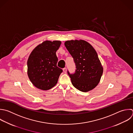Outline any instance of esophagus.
<instances>
[{"mask_svg":"<svg viewBox=\"0 0 133 133\" xmlns=\"http://www.w3.org/2000/svg\"><path fill=\"white\" fill-rule=\"evenodd\" d=\"M63 71L64 73H66V68H64L63 69Z\"/></svg>","mask_w":133,"mask_h":133,"instance_id":"obj_1","label":"esophagus"}]
</instances>
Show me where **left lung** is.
I'll list each match as a JSON object with an SVG mask.
<instances>
[{
	"mask_svg": "<svg viewBox=\"0 0 133 133\" xmlns=\"http://www.w3.org/2000/svg\"><path fill=\"white\" fill-rule=\"evenodd\" d=\"M64 45L74 59L75 73L68 71L72 85L82 92L95 88L103 73V67L94 47L87 42L80 40L67 41Z\"/></svg>",
	"mask_w": 133,
	"mask_h": 133,
	"instance_id": "left-lung-1",
	"label": "left lung"
}]
</instances>
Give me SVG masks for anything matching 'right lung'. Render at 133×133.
Segmentation results:
<instances>
[{"label": "right lung", "instance_id": "1", "mask_svg": "<svg viewBox=\"0 0 133 133\" xmlns=\"http://www.w3.org/2000/svg\"><path fill=\"white\" fill-rule=\"evenodd\" d=\"M59 41H45L31 52L28 60V75L37 88L47 90L57 83L62 70L57 66L56 51L60 47Z\"/></svg>", "mask_w": 133, "mask_h": 133}]
</instances>
